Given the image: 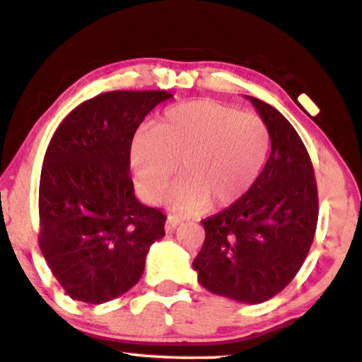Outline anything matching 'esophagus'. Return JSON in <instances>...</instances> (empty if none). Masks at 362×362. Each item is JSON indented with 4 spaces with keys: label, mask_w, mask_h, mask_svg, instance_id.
<instances>
[{
    "label": "esophagus",
    "mask_w": 362,
    "mask_h": 362,
    "mask_svg": "<svg viewBox=\"0 0 362 362\" xmlns=\"http://www.w3.org/2000/svg\"><path fill=\"white\" fill-rule=\"evenodd\" d=\"M180 223H182V218L180 217H168L167 222H165V230L167 232H173L178 226H180Z\"/></svg>",
    "instance_id": "34e87169"
}]
</instances>
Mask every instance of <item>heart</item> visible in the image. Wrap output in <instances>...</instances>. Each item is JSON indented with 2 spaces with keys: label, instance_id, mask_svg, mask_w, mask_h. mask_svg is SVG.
<instances>
[{
  "label": "heart",
  "instance_id": "b5f03b06",
  "mask_svg": "<svg viewBox=\"0 0 362 362\" xmlns=\"http://www.w3.org/2000/svg\"><path fill=\"white\" fill-rule=\"evenodd\" d=\"M271 150V134L255 113L207 100L167 108L130 145V163L140 190L158 200L180 163L182 178L165 202L192 214L227 205L252 187Z\"/></svg>",
  "mask_w": 362,
  "mask_h": 362
}]
</instances>
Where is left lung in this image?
Instances as JSON below:
<instances>
[{
    "instance_id": "left-lung-1",
    "label": "left lung",
    "mask_w": 362,
    "mask_h": 362,
    "mask_svg": "<svg viewBox=\"0 0 362 362\" xmlns=\"http://www.w3.org/2000/svg\"><path fill=\"white\" fill-rule=\"evenodd\" d=\"M271 134L260 175L230 207L202 221L205 240L192 267L212 294L260 304L289 284L317 226V187L303 140L279 110L247 97Z\"/></svg>"
}]
</instances>
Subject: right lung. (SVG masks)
<instances>
[{"mask_svg":"<svg viewBox=\"0 0 362 362\" xmlns=\"http://www.w3.org/2000/svg\"><path fill=\"white\" fill-rule=\"evenodd\" d=\"M172 95L108 91L68 115L40 178V249L71 299L103 304L140 281L167 217L136 200L130 145L144 118Z\"/></svg>","mask_w":362,"mask_h":362,"instance_id":"add662e5","label":"right lung"}]
</instances>
